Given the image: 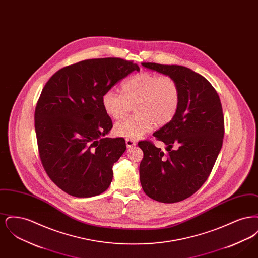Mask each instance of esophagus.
Returning <instances> with one entry per match:
<instances>
[{
  "instance_id": "obj_1",
  "label": "esophagus",
  "mask_w": 258,
  "mask_h": 258,
  "mask_svg": "<svg viewBox=\"0 0 258 258\" xmlns=\"http://www.w3.org/2000/svg\"><path fill=\"white\" fill-rule=\"evenodd\" d=\"M125 144H126V147L127 148L135 147L136 145V143L132 139H125Z\"/></svg>"
}]
</instances>
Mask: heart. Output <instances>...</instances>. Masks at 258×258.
Instances as JSON below:
<instances>
[{"instance_id":"b5f03b06","label":"heart","mask_w":258,"mask_h":258,"mask_svg":"<svg viewBox=\"0 0 258 258\" xmlns=\"http://www.w3.org/2000/svg\"><path fill=\"white\" fill-rule=\"evenodd\" d=\"M123 94L107 90L101 98L106 114L115 120L123 119L135 106V117L116 123L114 133L119 137L139 139L150 133L155 123H170L179 110L181 91L178 82L169 75L141 72L123 83Z\"/></svg>"}]
</instances>
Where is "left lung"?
Instances as JSON below:
<instances>
[{"mask_svg":"<svg viewBox=\"0 0 258 258\" xmlns=\"http://www.w3.org/2000/svg\"><path fill=\"white\" fill-rule=\"evenodd\" d=\"M142 66L173 77L180 87L181 102L171 122L153 135L166 145L167 156L150 141L138 142L144 153L140 183L154 200L179 202L206 182L220 154L224 135L221 99L205 77L188 68L156 62Z\"/></svg>","mask_w":258,"mask_h":258,"instance_id":"left-lung-1","label":"left lung"}]
</instances>
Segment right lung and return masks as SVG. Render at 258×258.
<instances>
[{
    "instance_id": "obj_1",
    "label": "right lung",
    "mask_w": 258,
    "mask_h": 258,
    "mask_svg": "<svg viewBox=\"0 0 258 258\" xmlns=\"http://www.w3.org/2000/svg\"><path fill=\"white\" fill-rule=\"evenodd\" d=\"M133 61L91 59L58 71L43 88L35 111L39 157L50 179L75 197L104 192L113 164L126 149L123 137L108 138L113 126L103 94L133 72Z\"/></svg>"
}]
</instances>
